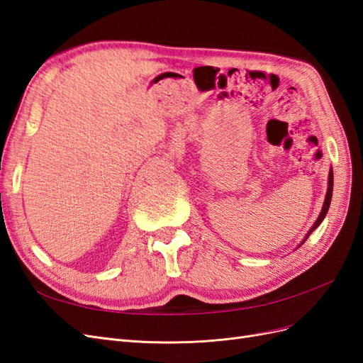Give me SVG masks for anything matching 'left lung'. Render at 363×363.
Wrapping results in <instances>:
<instances>
[{
    "label": "left lung",
    "mask_w": 363,
    "mask_h": 363,
    "mask_svg": "<svg viewBox=\"0 0 363 363\" xmlns=\"http://www.w3.org/2000/svg\"><path fill=\"white\" fill-rule=\"evenodd\" d=\"M332 194H333V171L330 169V172H328V188H327V194H325V201H324V206H323V211H321V213H320V216H318V219L315 221V224H313V227L311 228V232H309V235L313 232V230L320 225L321 223H323V219L325 218V215H327V212H328V207H330V201H332ZM307 235V236H309ZM307 236H306V239H307ZM304 239V240H306ZM304 240L301 244H304Z\"/></svg>",
    "instance_id": "obj_1"
}]
</instances>
